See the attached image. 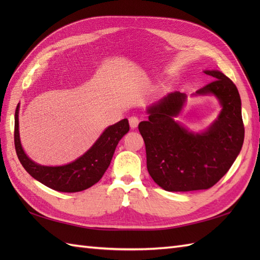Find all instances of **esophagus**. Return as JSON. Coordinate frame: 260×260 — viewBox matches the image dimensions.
<instances>
[{
  "label": "esophagus",
  "mask_w": 260,
  "mask_h": 260,
  "mask_svg": "<svg viewBox=\"0 0 260 260\" xmlns=\"http://www.w3.org/2000/svg\"><path fill=\"white\" fill-rule=\"evenodd\" d=\"M128 121H129V126H131V128H136L137 126H139V118L137 117H135V116H132V117H129L128 118Z\"/></svg>",
  "instance_id": "1"
}]
</instances>
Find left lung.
Segmentation results:
<instances>
[{
  "mask_svg": "<svg viewBox=\"0 0 260 260\" xmlns=\"http://www.w3.org/2000/svg\"><path fill=\"white\" fill-rule=\"evenodd\" d=\"M203 73L214 80L193 95H212L222 107L206 131L194 133L174 119L186 102V95L180 91L148 106V119L139 124L147 171L165 191L187 192L213 186L228 172L244 144L241 99L236 85L219 70Z\"/></svg>",
  "mask_w": 260,
  "mask_h": 260,
  "instance_id": "1",
  "label": "left lung"
}]
</instances>
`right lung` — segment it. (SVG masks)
<instances>
[{"instance_id":"obj_1","label":"right lung","mask_w":260,"mask_h":260,"mask_svg":"<svg viewBox=\"0 0 260 260\" xmlns=\"http://www.w3.org/2000/svg\"><path fill=\"white\" fill-rule=\"evenodd\" d=\"M19 108L14 115V145L22 167L33 179L59 192H79L96 184L102 179L112 161L115 148L127 132V118L108 126L84 155L61 167L38 164L26 155L21 145L19 133Z\"/></svg>"}]
</instances>
